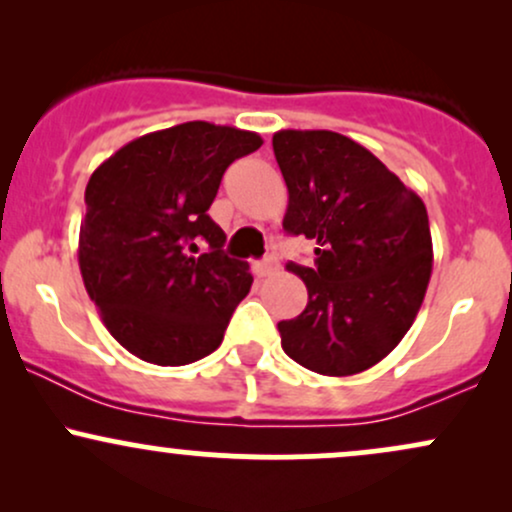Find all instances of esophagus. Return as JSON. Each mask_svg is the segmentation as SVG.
I'll return each instance as SVG.
<instances>
[{"instance_id": "34e87169", "label": "esophagus", "mask_w": 512, "mask_h": 512, "mask_svg": "<svg viewBox=\"0 0 512 512\" xmlns=\"http://www.w3.org/2000/svg\"><path fill=\"white\" fill-rule=\"evenodd\" d=\"M276 267H279V262H276L274 255H269V257H264V260L252 264V272H255V276H260V279H262V276L274 274Z\"/></svg>"}]
</instances>
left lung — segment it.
<instances>
[{"instance_id": "1", "label": "left lung", "mask_w": 512, "mask_h": 512, "mask_svg": "<svg viewBox=\"0 0 512 512\" xmlns=\"http://www.w3.org/2000/svg\"><path fill=\"white\" fill-rule=\"evenodd\" d=\"M289 190L284 228L315 240V267L289 262L308 305L279 322L281 349L320 375H356L390 354L433 269L426 204L366 146L330 129L272 139Z\"/></svg>"}]
</instances>
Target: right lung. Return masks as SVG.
<instances>
[{
    "instance_id": "add662e5",
    "label": "right lung",
    "mask_w": 512,
    "mask_h": 512,
    "mask_svg": "<svg viewBox=\"0 0 512 512\" xmlns=\"http://www.w3.org/2000/svg\"><path fill=\"white\" fill-rule=\"evenodd\" d=\"M260 146L257 132L195 120L144 134L93 170L79 269L129 354L185 366L219 349L252 274L221 250L226 233L207 211L226 168Z\"/></svg>"
}]
</instances>
